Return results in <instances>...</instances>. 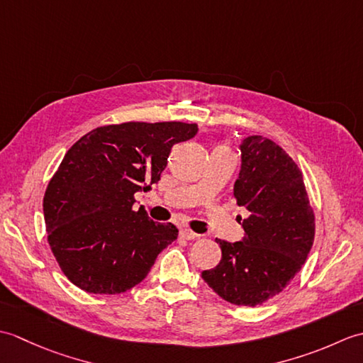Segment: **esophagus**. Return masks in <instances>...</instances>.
<instances>
[{"label":"esophagus","instance_id":"obj_1","mask_svg":"<svg viewBox=\"0 0 363 363\" xmlns=\"http://www.w3.org/2000/svg\"><path fill=\"white\" fill-rule=\"evenodd\" d=\"M179 235L182 238H186V240H195V238H199V234L194 233V230H190V229H181Z\"/></svg>","mask_w":363,"mask_h":363}]
</instances>
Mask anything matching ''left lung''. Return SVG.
Returning a JSON list of instances; mask_svg holds the SVG:
<instances>
[{
  "instance_id": "8db88e82",
  "label": "left lung",
  "mask_w": 363,
  "mask_h": 363,
  "mask_svg": "<svg viewBox=\"0 0 363 363\" xmlns=\"http://www.w3.org/2000/svg\"><path fill=\"white\" fill-rule=\"evenodd\" d=\"M234 198L250 212L242 223L246 235L235 243L217 238L223 257L201 276L228 303L254 307L279 295L303 267L315 238V212L303 172L262 135L242 143Z\"/></svg>"
}]
</instances>
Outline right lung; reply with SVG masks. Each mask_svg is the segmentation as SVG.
Wrapping results in <instances>:
<instances>
[{"mask_svg": "<svg viewBox=\"0 0 363 363\" xmlns=\"http://www.w3.org/2000/svg\"><path fill=\"white\" fill-rule=\"evenodd\" d=\"M198 133L196 123L128 121L82 135L60 162L43 196L50 248L76 287L118 295L140 284L162 250L177 238L172 223L134 209L150 190L174 143Z\"/></svg>", "mask_w": 363, "mask_h": 363, "instance_id": "1", "label": "right lung"}]
</instances>
